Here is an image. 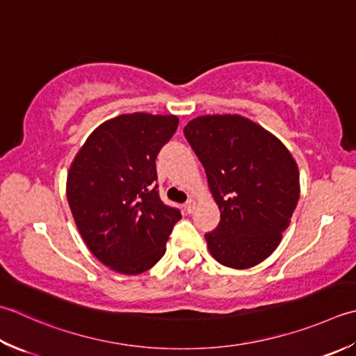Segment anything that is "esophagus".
<instances>
[{
    "label": "esophagus",
    "mask_w": 356,
    "mask_h": 356,
    "mask_svg": "<svg viewBox=\"0 0 356 356\" xmlns=\"http://www.w3.org/2000/svg\"><path fill=\"white\" fill-rule=\"evenodd\" d=\"M196 207H197V202H196V199L190 197V199L186 200V204H185V210L191 214V213H194V210H196Z\"/></svg>",
    "instance_id": "esophagus-1"
}]
</instances>
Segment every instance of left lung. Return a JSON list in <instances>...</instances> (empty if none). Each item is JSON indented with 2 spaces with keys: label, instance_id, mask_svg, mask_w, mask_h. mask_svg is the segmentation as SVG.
Masks as SVG:
<instances>
[{
  "label": "left lung",
  "instance_id": "left-lung-1",
  "mask_svg": "<svg viewBox=\"0 0 356 356\" xmlns=\"http://www.w3.org/2000/svg\"><path fill=\"white\" fill-rule=\"evenodd\" d=\"M186 140L204 165L220 224L205 234L222 266L254 267L275 252L299 200L296 160L280 138L239 114L188 122Z\"/></svg>",
  "mask_w": 356,
  "mask_h": 356
}]
</instances>
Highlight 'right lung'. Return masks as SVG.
I'll return each instance as SVG.
<instances>
[{"label": "right lung", "instance_id": "obj_1", "mask_svg": "<svg viewBox=\"0 0 356 356\" xmlns=\"http://www.w3.org/2000/svg\"><path fill=\"white\" fill-rule=\"evenodd\" d=\"M179 127L174 114H122L99 124L67 171L66 196L86 247L122 275L149 270L165 254L176 208L159 197L156 159Z\"/></svg>", "mask_w": 356, "mask_h": 356}]
</instances>
